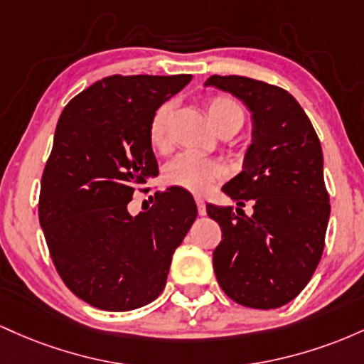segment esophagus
I'll return each mask as SVG.
<instances>
[{"instance_id": "1", "label": "esophagus", "mask_w": 364, "mask_h": 364, "mask_svg": "<svg viewBox=\"0 0 364 364\" xmlns=\"http://www.w3.org/2000/svg\"><path fill=\"white\" fill-rule=\"evenodd\" d=\"M196 206H198V213L199 215H206V204H204L203 198H196Z\"/></svg>"}]
</instances>
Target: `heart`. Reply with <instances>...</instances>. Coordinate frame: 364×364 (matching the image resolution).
Returning a JSON list of instances; mask_svg holds the SVG:
<instances>
[{
	"label": "heart",
	"instance_id": "1",
	"mask_svg": "<svg viewBox=\"0 0 364 364\" xmlns=\"http://www.w3.org/2000/svg\"><path fill=\"white\" fill-rule=\"evenodd\" d=\"M204 106H206L208 117H210L216 130L234 129L237 132L246 120V112H244V106L240 105V101L227 96V94H216V96L208 97ZM171 115H173V106L168 101L161 103L151 115L148 137L153 148H165ZM223 175H225V170L218 161L191 153L177 156L165 168L166 183L196 194L206 193L213 183L222 181Z\"/></svg>",
	"mask_w": 364,
	"mask_h": 364
}]
</instances>
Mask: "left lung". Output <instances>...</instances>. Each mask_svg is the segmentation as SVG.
<instances>
[{
  "label": "left lung",
  "mask_w": 364,
  "mask_h": 364,
  "mask_svg": "<svg viewBox=\"0 0 364 364\" xmlns=\"http://www.w3.org/2000/svg\"><path fill=\"white\" fill-rule=\"evenodd\" d=\"M206 85L232 92L252 113V144L244 170L223 186L240 208L208 204L222 228L213 251L216 280L235 303L273 309L291 303L311 280L330 216L323 153L292 94L240 75H211Z\"/></svg>",
  "instance_id": "left-lung-1"
}]
</instances>
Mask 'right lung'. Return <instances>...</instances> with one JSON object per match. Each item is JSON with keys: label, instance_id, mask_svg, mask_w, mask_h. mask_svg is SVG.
<instances>
[{"label": "right lung", "instance_id": "obj_1", "mask_svg": "<svg viewBox=\"0 0 364 364\" xmlns=\"http://www.w3.org/2000/svg\"><path fill=\"white\" fill-rule=\"evenodd\" d=\"M191 79L105 77L58 118L41 178L39 223L61 280L94 308L129 311L156 299L198 216L181 187L156 193L144 213L127 210L136 187L158 175L149 118Z\"/></svg>", "mask_w": 364, "mask_h": 364}]
</instances>
